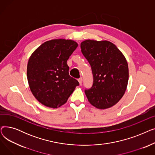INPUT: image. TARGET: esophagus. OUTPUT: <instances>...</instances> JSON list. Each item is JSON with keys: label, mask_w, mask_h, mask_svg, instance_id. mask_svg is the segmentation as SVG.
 <instances>
[{"label": "esophagus", "mask_w": 155, "mask_h": 155, "mask_svg": "<svg viewBox=\"0 0 155 155\" xmlns=\"http://www.w3.org/2000/svg\"><path fill=\"white\" fill-rule=\"evenodd\" d=\"M78 80V82H79L80 85H82V82H83V79H82V78H80Z\"/></svg>", "instance_id": "obj_1"}]
</instances>
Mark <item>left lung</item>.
I'll list each match as a JSON object with an SVG mask.
<instances>
[{"label": "left lung", "instance_id": "8db88e82", "mask_svg": "<svg viewBox=\"0 0 155 155\" xmlns=\"http://www.w3.org/2000/svg\"><path fill=\"white\" fill-rule=\"evenodd\" d=\"M80 47L93 74L92 87L85 90L88 102L101 109L113 106L123 97L128 83V64L124 56L107 41L88 39Z\"/></svg>", "mask_w": 155, "mask_h": 155}]
</instances>
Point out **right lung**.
I'll return each instance as SVG.
<instances>
[{
    "label": "right lung",
    "instance_id": "right-lung-1",
    "mask_svg": "<svg viewBox=\"0 0 155 155\" xmlns=\"http://www.w3.org/2000/svg\"><path fill=\"white\" fill-rule=\"evenodd\" d=\"M77 46L72 40L48 41L29 58L27 67L29 85L35 98L45 106H61L79 85L78 81L69 75L67 63Z\"/></svg>",
    "mask_w": 155,
    "mask_h": 155
}]
</instances>
